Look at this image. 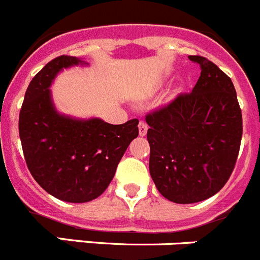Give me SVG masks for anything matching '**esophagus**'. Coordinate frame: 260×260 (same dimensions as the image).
Here are the masks:
<instances>
[{
  "instance_id": "obj_1",
  "label": "esophagus",
  "mask_w": 260,
  "mask_h": 260,
  "mask_svg": "<svg viewBox=\"0 0 260 260\" xmlns=\"http://www.w3.org/2000/svg\"><path fill=\"white\" fill-rule=\"evenodd\" d=\"M147 130H148V125H147L144 121H140L139 122V134L140 137H144L147 134Z\"/></svg>"
}]
</instances>
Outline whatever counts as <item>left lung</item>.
I'll return each instance as SVG.
<instances>
[{"instance_id": "1", "label": "left lung", "mask_w": 260, "mask_h": 260, "mask_svg": "<svg viewBox=\"0 0 260 260\" xmlns=\"http://www.w3.org/2000/svg\"><path fill=\"white\" fill-rule=\"evenodd\" d=\"M201 76L189 94L147 114L149 173L157 189L175 204L214 196L230 179L239 156L242 114L231 78L197 55Z\"/></svg>"}]
</instances>
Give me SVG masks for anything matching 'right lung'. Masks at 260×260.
I'll return each instance as SVG.
<instances>
[{"label":"right lung","instance_id":"obj_1","mask_svg":"<svg viewBox=\"0 0 260 260\" xmlns=\"http://www.w3.org/2000/svg\"><path fill=\"white\" fill-rule=\"evenodd\" d=\"M77 66L89 63L61 55L33 77L19 114V137L36 182L58 200L82 204L107 189L128 144L139 134V121L112 125L99 117L60 113L50 87L61 71Z\"/></svg>","mask_w":260,"mask_h":260}]
</instances>
